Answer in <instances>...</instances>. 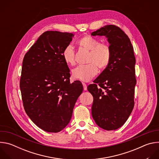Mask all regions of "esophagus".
<instances>
[{
  "label": "esophagus",
  "instance_id": "esophagus-1",
  "mask_svg": "<svg viewBox=\"0 0 159 159\" xmlns=\"http://www.w3.org/2000/svg\"><path fill=\"white\" fill-rule=\"evenodd\" d=\"M82 85H83L84 90H87V85H86V84H85V83H84V82H82Z\"/></svg>",
  "mask_w": 159,
  "mask_h": 159
}]
</instances>
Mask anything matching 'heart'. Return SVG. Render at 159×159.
<instances>
[{"instance_id": "b5f03b06", "label": "heart", "mask_w": 159, "mask_h": 159, "mask_svg": "<svg viewBox=\"0 0 159 159\" xmlns=\"http://www.w3.org/2000/svg\"><path fill=\"white\" fill-rule=\"evenodd\" d=\"M79 47L90 52L86 65H79L72 71L74 79L87 82L91 80L98 73V67L105 69L111 60V49L109 44L106 43H100L99 41L91 36L87 35L81 38L79 41ZM62 58L68 65L75 63V52L71 45H68L62 52Z\"/></svg>"}]
</instances>
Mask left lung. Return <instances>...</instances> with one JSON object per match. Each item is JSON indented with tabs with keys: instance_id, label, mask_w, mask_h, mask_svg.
<instances>
[{
	"instance_id": "obj_1",
	"label": "left lung",
	"mask_w": 159,
	"mask_h": 159,
	"mask_svg": "<svg viewBox=\"0 0 159 159\" xmlns=\"http://www.w3.org/2000/svg\"><path fill=\"white\" fill-rule=\"evenodd\" d=\"M105 36L111 49L109 65L87 87L93 96L92 116L106 130H115L126 121L134 107L136 60L128 36L119 27L106 25L91 33Z\"/></svg>"
}]
</instances>
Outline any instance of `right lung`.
I'll return each mask as SVG.
<instances>
[{
    "label": "right lung",
    "mask_w": 159,
    "mask_h": 159,
    "mask_svg": "<svg viewBox=\"0 0 159 159\" xmlns=\"http://www.w3.org/2000/svg\"><path fill=\"white\" fill-rule=\"evenodd\" d=\"M74 34L57 31L43 33L25 55L20 89L28 116L39 128L61 131L70 122L82 83L70 82V70L62 58Z\"/></svg>",
    "instance_id": "1"
}]
</instances>
